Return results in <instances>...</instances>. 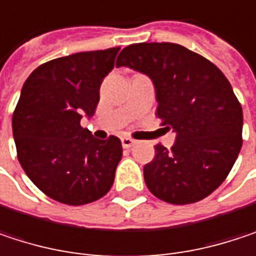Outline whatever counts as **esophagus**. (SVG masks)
I'll return each mask as SVG.
<instances>
[{"label":"esophagus","mask_w":256,"mask_h":256,"mask_svg":"<svg viewBox=\"0 0 256 256\" xmlns=\"http://www.w3.org/2000/svg\"><path fill=\"white\" fill-rule=\"evenodd\" d=\"M134 144H136V140L132 139V138H128V136H123V138H122V145H123V148H130V146H133Z\"/></svg>","instance_id":"1"}]
</instances>
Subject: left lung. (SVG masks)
<instances>
[{"mask_svg":"<svg viewBox=\"0 0 256 256\" xmlns=\"http://www.w3.org/2000/svg\"><path fill=\"white\" fill-rule=\"evenodd\" d=\"M152 80L162 126L174 128L170 150L156 145L144 168L148 190L163 202L188 204L212 194L242 148L243 111L230 81L206 58L174 42H138L117 58Z\"/></svg>","mask_w":256,"mask_h":256,"instance_id":"1","label":"left lung"}]
</instances>
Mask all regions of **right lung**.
Wrapping results in <instances>:
<instances>
[{
	"label": "right lung",
	"instance_id": "obj_1",
	"mask_svg": "<svg viewBox=\"0 0 256 256\" xmlns=\"http://www.w3.org/2000/svg\"><path fill=\"white\" fill-rule=\"evenodd\" d=\"M120 47L81 52L40 65L25 81L13 112L18 158L46 196L80 206L104 197L123 156L117 136L98 139L81 128Z\"/></svg>",
	"mask_w": 256,
	"mask_h": 256
}]
</instances>
